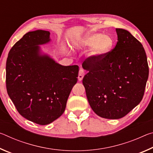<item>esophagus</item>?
I'll list each match as a JSON object with an SVG mask.
<instances>
[{"instance_id":"obj_1","label":"esophagus","mask_w":153,"mask_h":153,"mask_svg":"<svg viewBox=\"0 0 153 153\" xmlns=\"http://www.w3.org/2000/svg\"><path fill=\"white\" fill-rule=\"evenodd\" d=\"M84 75H85L84 71L83 70V69H79V74H78V79H79V81H82V79H83V77H84Z\"/></svg>"}]
</instances>
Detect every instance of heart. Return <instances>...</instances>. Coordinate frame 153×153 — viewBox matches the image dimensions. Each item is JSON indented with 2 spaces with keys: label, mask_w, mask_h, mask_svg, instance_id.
Wrapping results in <instances>:
<instances>
[{
  "label": "heart",
  "mask_w": 153,
  "mask_h": 153,
  "mask_svg": "<svg viewBox=\"0 0 153 153\" xmlns=\"http://www.w3.org/2000/svg\"><path fill=\"white\" fill-rule=\"evenodd\" d=\"M77 45L82 47H91L90 56L92 58L101 57L108 54L113 46V40L108 34L90 32L79 38Z\"/></svg>",
  "instance_id": "heart-1"
}]
</instances>
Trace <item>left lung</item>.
<instances>
[{
    "instance_id": "8db88e82",
    "label": "left lung",
    "mask_w": 153,
    "mask_h": 153,
    "mask_svg": "<svg viewBox=\"0 0 153 153\" xmlns=\"http://www.w3.org/2000/svg\"><path fill=\"white\" fill-rule=\"evenodd\" d=\"M117 42L112 51L82 63L88 71L82 80L88 102L100 117L117 120L142 99L149 65L142 44L128 31L117 28Z\"/></svg>"
}]
</instances>
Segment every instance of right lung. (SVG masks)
Here are the masks:
<instances>
[{
	"instance_id": "1",
	"label": "right lung",
	"mask_w": 153,
	"mask_h": 153,
	"mask_svg": "<svg viewBox=\"0 0 153 153\" xmlns=\"http://www.w3.org/2000/svg\"><path fill=\"white\" fill-rule=\"evenodd\" d=\"M50 32H29L10 50L6 63L7 93L18 112L27 120L47 125L64 113L77 81L79 67L63 66L44 53Z\"/></svg>"
}]
</instances>
